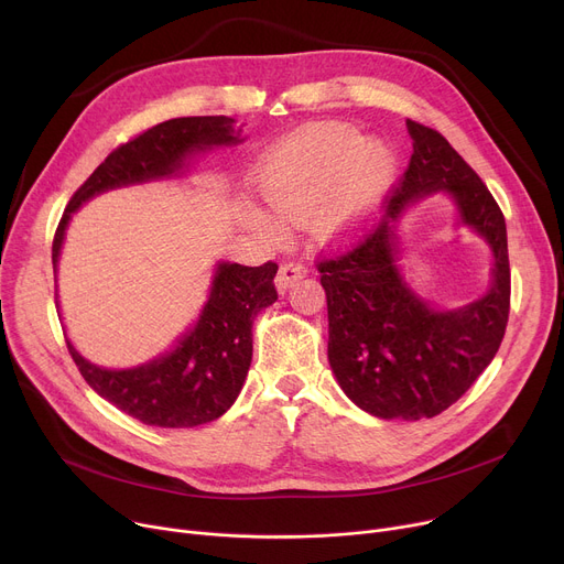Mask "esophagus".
<instances>
[{
  "label": "esophagus",
  "mask_w": 564,
  "mask_h": 564,
  "mask_svg": "<svg viewBox=\"0 0 564 564\" xmlns=\"http://www.w3.org/2000/svg\"><path fill=\"white\" fill-rule=\"evenodd\" d=\"M305 275H307L305 263L289 259V261H284L282 267H280L278 278H275V284H278V289H280V291H286L295 280H301V278H305Z\"/></svg>",
  "instance_id": "obj_1"
}]
</instances>
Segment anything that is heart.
Segmentation results:
<instances>
[{
  "label": "heart",
  "instance_id": "b5f03b06",
  "mask_svg": "<svg viewBox=\"0 0 564 564\" xmlns=\"http://www.w3.org/2000/svg\"><path fill=\"white\" fill-rule=\"evenodd\" d=\"M393 156L364 143L359 129L318 122L297 131L263 159L257 184L284 220H312L323 235L352 227L389 182Z\"/></svg>",
  "mask_w": 564,
  "mask_h": 564
}]
</instances>
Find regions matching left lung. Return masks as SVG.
<instances>
[{"instance_id":"1","label":"left lung","mask_w":564,"mask_h":564,"mask_svg":"<svg viewBox=\"0 0 564 564\" xmlns=\"http://www.w3.org/2000/svg\"><path fill=\"white\" fill-rule=\"evenodd\" d=\"M408 171L361 223L346 250L316 259L327 295V357L348 399L380 419H433L478 380L499 350L510 316L506 218L485 182L437 129L408 120ZM444 187L463 219L495 250V282L478 304L435 313L402 284L390 223L414 196Z\"/></svg>"}]
</instances>
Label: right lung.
<instances>
[{"instance_id":"right-lung-1","label":"right lung","mask_w":564,"mask_h":564,"mask_svg":"<svg viewBox=\"0 0 564 564\" xmlns=\"http://www.w3.org/2000/svg\"><path fill=\"white\" fill-rule=\"evenodd\" d=\"M231 118L193 116L159 122L118 145L75 191L52 243L56 269L65 227L82 203L99 191L173 175L193 150L239 143L231 137ZM278 263L241 267L220 263L209 303L193 333L180 346L148 367L129 371L99 369L86 361L70 341L68 350L84 380L105 401L156 427H191L218 419L237 401L252 359V318L278 301Z\"/></svg>"}]
</instances>
